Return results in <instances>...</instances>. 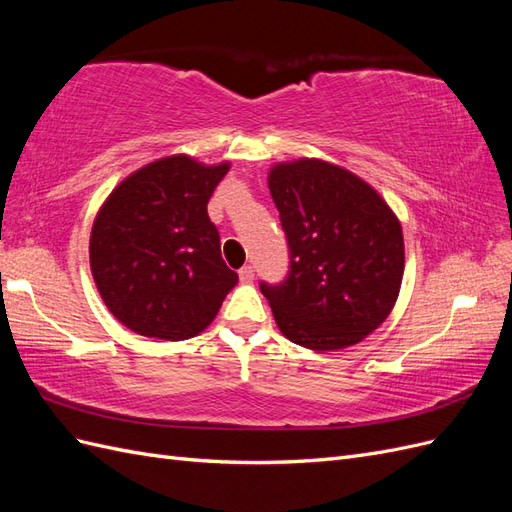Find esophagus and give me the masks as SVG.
<instances>
[{"label":"esophagus","instance_id":"esophagus-1","mask_svg":"<svg viewBox=\"0 0 512 512\" xmlns=\"http://www.w3.org/2000/svg\"><path fill=\"white\" fill-rule=\"evenodd\" d=\"M239 277H241V282H252L254 280V267H241V271H239Z\"/></svg>","mask_w":512,"mask_h":512}]
</instances>
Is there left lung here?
Segmentation results:
<instances>
[{
	"label": "left lung",
	"mask_w": 512,
	"mask_h": 512,
	"mask_svg": "<svg viewBox=\"0 0 512 512\" xmlns=\"http://www.w3.org/2000/svg\"><path fill=\"white\" fill-rule=\"evenodd\" d=\"M269 190L290 250L286 280L260 282L277 327L316 352L363 342L399 297L397 215L367 181L316 158L275 164Z\"/></svg>",
	"instance_id": "obj_1"
}]
</instances>
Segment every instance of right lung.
<instances>
[{
  "label": "right lung",
  "mask_w": 512,
  "mask_h": 512,
  "mask_svg": "<svg viewBox=\"0 0 512 512\" xmlns=\"http://www.w3.org/2000/svg\"><path fill=\"white\" fill-rule=\"evenodd\" d=\"M228 168L168 156L138 168L104 200L89 239L91 273L108 312L130 331L194 337L239 282L207 213Z\"/></svg>",
  "instance_id": "obj_1"
}]
</instances>
